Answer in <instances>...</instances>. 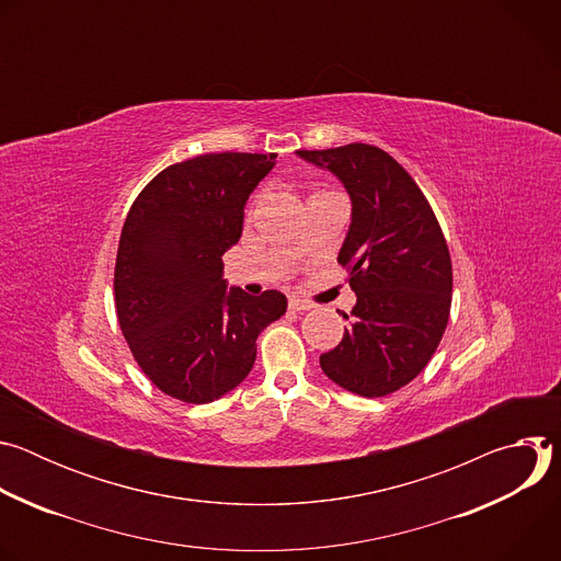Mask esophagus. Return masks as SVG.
<instances>
[{
  "instance_id": "1",
  "label": "esophagus",
  "mask_w": 561,
  "mask_h": 561,
  "mask_svg": "<svg viewBox=\"0 0 561 561\" xmlns=\"http://www.w3.org/2000/svg\"><path fill=\"white\" fill-rule=\"evenodd\" d=\"M288 306H290V310H297V312L312 308V304L306 301V299H301V297H290V299H288Z\"/></svg>"
}]
</instances>
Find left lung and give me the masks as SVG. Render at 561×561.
<instances>
[{"label": "left lung", "mask_w": 561, "mask_h": 561, "mask_svg": "<svg viewBox=\"0 0 561 561\" xmlns=\"http://www.w3.org/2000/svg\"><path fill=\"white\" fill-rule=\"evenodd\" d=\"M297 154L337 175L353 202L337 262L357 304L342 342L319 366L355 394H390L426 368L448 324L453 266L444 232L415 180L386 150L346 144Z\"/></svg>", "instance_id": "left-lung-1"}]
</instances>
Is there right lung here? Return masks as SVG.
<instances>
[{
	"instance_id": "obj_1",
	"label": "right lung",
	"mask_w": 561,
	"mask_h": 561,
	"mask_svg": "<svg viewBox=\"0 0 561 561\" xmlns=\"http://www.w3.org/2000/svg\"><path fill=\"white\" fill-rule=\"evenodd\" d=\"M275 152H208L154 175L133 202L115 262V310L146 377L186 404L242 383L257 335L286 312L279 290L226 288L221 255Z\"/></svg>"
}]
</instances>
